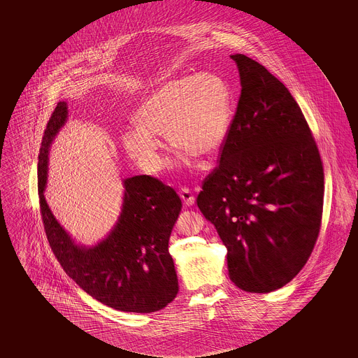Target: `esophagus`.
<instances>
[{
  "instance_id": "obj_1",
  "label": "esophagus",
  "mask_w": 358,
  "mask_h": 358,
  "mask_svg": "<svg viewBox=\"0 0 358 358\" xmlns=\"http://www.w3.org/2000/svg\"><path fill=\"white\" fill-rule=\"evenodd\" d=\"M180 196L182 198V201H184L185 206H192V205H194L195 201V195L193 192H192V189H189V187H181L180 189Z\"/></svg>"
}]
</instances>
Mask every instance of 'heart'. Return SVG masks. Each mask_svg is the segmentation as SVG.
Wrapping results in <instances>:
<instances>
[{
	"label": "heart",
	"mask_w": 358,
	"mask_h": 358,
	"mask_svg": "<svg viewBox=\"0 0 358 358\" xmlns=\"http://www.w3.org/2000/svg\"><path fill=\"white\" fill-rule=\"evenodd\" d=\"M138 126L123 135L131 159L148 172L165 164L164 145L157 135H166L174 148L202 159L217 155L231 122V93L213 73L177 77L164 83L136 111Z\"/></svg>",
	"instance_id": "heart-1"
}]
</instances>
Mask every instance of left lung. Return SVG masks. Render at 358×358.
Returning a JSON list of instances; mask_svg holds the SVG:
<instances>
[{
	"label": "left lung",
	"mask_w": 358,
	"mask_h": 358,
	"mask_svg": "<svg viewBox=\"0 0 358 358\" xmlns=\"http://www.w3.org/2000/svg\"><path fill=\"white\" fill-rule=\"evenodd\" d=\"M231 57L241 83L238 108L196 205L227 248L231 281L248 293H271L314 250L324 171L289 89L248 56Z\"/></svg>",
	"instance_id": "left-lung-1"
}]
</instances>
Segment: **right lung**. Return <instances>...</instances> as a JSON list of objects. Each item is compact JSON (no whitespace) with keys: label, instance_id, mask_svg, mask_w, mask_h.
<instances>
[{"label":"right lung","instance_id":"right-lung-1","mask_svg":"<svg viewBox=\"0 0 358 358\" xmlns=\"http://www.w3.org/2000/svg\"><path fill=\"white\" fill-rule=\"evenodd\" d=\"M60 101L45 126L38 162L39 206L45 236L65 273L98 302L124 313H155L178 293L168 245L182 202L173 187L141 174L124 180L117 226L93 248L77 247L44 199L48 148L66 120Z\"/></svg>","mask_w":358,"mask_h":358}]
</instances>
